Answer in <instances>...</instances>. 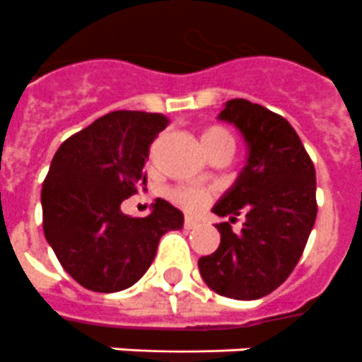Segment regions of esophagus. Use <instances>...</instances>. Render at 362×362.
Here are the masks:
<instances>
[{
	"instance_id": "obj_1",
	"label": "esophagus",
	"mask_w": 362,
	"mask_h": 362,
	"mask_svg": "<svg viewBox=\"0 0 362 362\" xmlns=\"http://www.w3.org/2000/svg\"><path fill=\"white\" fill-rule=\"evenodd\" d=\"M196 226H198V221H196V218H192V216H187V218H185V228H187V230H192V228Z\"/></svg>"
}]
</instances>
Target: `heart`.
<instances>
[{
    "instance_id": "1",
    "label": "heart",
    "mask_w": 362,
    "mask_h": 362,
    "mask_svg": "<svg viewBox=\"0 0 362 362\" xmlns=\"http://www.w3.org/2000/svg\"><path fill=\"white\" fill-rule=\"evenodd\" d=\"M199 140H202V146H204L205 151L221 146L231 147V136L222 127H207L199 136ZM173 199L179 205H183L185 209L198 211L209 204V192L204 189H198V187H185V189H177L173 192Z\"/></svg>"
}]
</instances>
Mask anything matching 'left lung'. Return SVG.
Listing matches in <instances>:
<instances>
[{"instance_id":"left-lung-1","label":"left lung","mask_w":362,"mask_h":362,"mask_svg":"<svg viewBox=\"0 0 362 362\" xmlns=\"http://www.w3.org/2000/svg\"><path fill=\"white\" fill-rule=\"evenodd\" d=\"M218 119L241 132L247 158L213 213L245 222L239 234L216 224L221 245L198 259L199 274L218 296L262 299L296 269L316 222V170L293 127L250 100L224 104Z\"/></svg>"}]
</instances>
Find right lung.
Wrapping results in <instances>:
<instances>
[{
  "mask_svg": "<svg viewBox=\"0 0 362 362\" xmlns=\"http://www.w3.org/2000/svg\"><path fill=\"white\" fill-rule=\"evenodd\" d=\"M168 119L147 112H112L65 140L40 192L42 228L62 267L86 290L115 293L146 274L160 237L181 230L183 213L157 198L144 218L121 202L147 183L149 146Z\"/></svg>",
  "mask_w": 362,
  "mask_h": 362,
  "instance_id": "obj_1",
  "label": "right lung"
}]
</instances>
